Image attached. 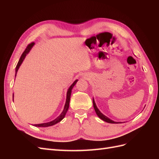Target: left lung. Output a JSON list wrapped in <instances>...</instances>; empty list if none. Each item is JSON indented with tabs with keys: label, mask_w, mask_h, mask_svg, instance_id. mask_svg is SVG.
<instances>
[{
	"label": "left lung",
	"mask_w": 159,
	"mask_h": 159,
	"mask_svg": "<svg viewBox=\"0 0 159 159\" xmlns=\"http://www.w3.org/2000/svg\"><path fill=\"white\" fill-rule=\"evenodd\" d=\"M93 105L94 109H95V113H97L98 116L101 119H102L103 121H105V122L109 123H118L117 122H115V121H112V120H111L110 119H109L108 117H107L106 116H105V115H103L102 113H101V112L99 111V110L98 109L97 106H96L95 103L93 99Z\"/></svg>",
	"instance_id": "8db88e82"
}]
</instances>
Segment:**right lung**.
Instances as JSON below:
<instances>
[{"instance_id":"right-lung-1","label":"right lung","mask_w":159,"mask_h":159,"mask_svg":"<svg viewBox=\"0 0 159 159\" xmlns=\"http://www.w3.org/2000/svg\"><path fill=\"white\" fill-rule=\"evenodd\" d=\"M34 42L30 43V44L26 46L25 50L24 51V52L22 53V54L21 55L20 58V60H19L18 64L16 65V67L15 77L16 75V72H17V71H18V70L19 68V67H20V66L22 63V61H23L24 59H25V56H26V54H28V53L29 52V51L30 50V49L32 48V47L34 46ZM77 81H78V80H76L74 81V82L72 84V85L70 86V88L68 90V92H67V98H66V104H65V107H64V109L63 110V111H62V113H61V115H60V116L57 117L56 119L54 120V121H52L51 122H48V123H46L37 124V125H34V126H36V127H49V126H52V125H54L56 124L57 123L61 121V120L64 119V117H65V115H66V113L67 111H68V109L69 108V104H70V96H71V93L72 88H74V86L75 85V84L77 83ZM13 97H14V95H13Z\"/></svg>"}]
</instances>
